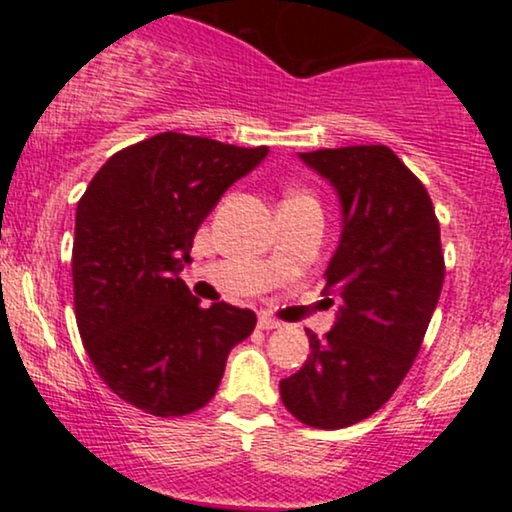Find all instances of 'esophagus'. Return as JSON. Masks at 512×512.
Masks as SVG:
<instances>
[{
    "label": "esophagus",
    "instance_id": "obj_1",
    "mask_svg": "<svg viewBox=\"0 0 512 512\" xmlns=\"http://www.w3.org/2000/svg\"><path fill=\"white\" fill-rule=\"evenodd\" d=\"M257 327H260V330H279L281 322L274 320V317H269V315H260V320H257Z\"/></svg>",
    "mask_w": 512,
    "mask_h": 512
}]
</instances>
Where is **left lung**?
<instances>
[{
    "label": "left lung",
    "instance_id": "obj_1",
    "mask_svg": "<svg viewBox=\"0 0 512 512\" xmlns=\"http://www.w3.org/2000/svg\"><path fill=\"white\" fill-rule=\"evenodd\" d=\"M339 192L342 240L325 272L339 298L330 332L279 383L305 426L346 428L395 395L419 354L445 279L440 223L424 182L385 144L301 154ZM330 301V298H327Z\"/></svg>",
    "mask_w": 512,
    "mask_h": 512
}]
</instances>
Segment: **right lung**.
Instances as JSON below:
<instances>
[{"label":"right lung","instance_id":"obj_1","mask_svg":"<svg viewBox=\"0 0 512 512\" xmlns=\"http://www.w3.org/2000/svg\"><path fill=\"white\" fill-rule=\"evenodd\" d=\"M269 146L161 132L117 151L76 207L74 313L101 380L170 419L216 395L231 349L255 330L248 308H202L180 279L199 223Z\"/></svg>","mask_w":512,"mask_h":512}]
</instances>
